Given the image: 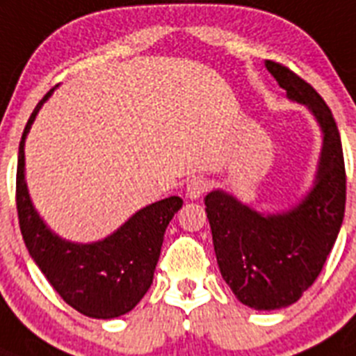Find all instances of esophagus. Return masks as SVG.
<instances>
[{
  "mask_svg": "<svg viewBox=\"0 0 356 356\" xmlns=\"http://www.w3.org/2000/svg\"><path fill=\"white\" fill-rule=\"evenodd\" d=\"M211 189V181L205 176H193L187 184V198L198 200Z\"/></svg>",
  "mask_w": 356,
  "mask_h": 356,
  "instance_id": "34e87169",
  "label": "esophagus"
}]
</instances>
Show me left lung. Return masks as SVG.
<instances>
[{"mask_svg": "<svg viewBox=\"0 0 356 356\" xmlns=\"http://www.w3.org/2000/svg\"><path fill=\"white\" fill-rule=\"evenodd\" d=\"M266 68L323 127L317 184L288 214L261 216L221 191L207 194L205 212L221 275L236 297L250 308L277 309L299 300L323 272L344 220L346 167L339 127L323 97L288 66L266 60Z\"/></svg>", "mask_w": 356, "mask_h": 356, "instance_id": "obj_1", "label": "left lung"}]
</instances>
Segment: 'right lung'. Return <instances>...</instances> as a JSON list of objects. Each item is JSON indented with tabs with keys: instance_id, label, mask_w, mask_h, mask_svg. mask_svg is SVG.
Here are the masks:
<instances>
[{
	"instance_id": "right-lung-1",
	"label": "right lung",
	"mask_w": 356,
	"mask_h": 356,
	"mask_svg": "<svg viewBox=\"0 0 356 356\" xmlns=\"http://www.w3.org/2000/svg\"><path fill=\"white\" fill-rule=\"evenodd\" d=\"M50 93L39 100L19 142L16 207L21 234L35 265L66 305L93 318L120 317L131 312L151 286L163 234L184 200L169 196L153 203L113 236L91 245L63 241L51 234L33 211L25 184V136Z\"/></svg>"
}]
</instances>
